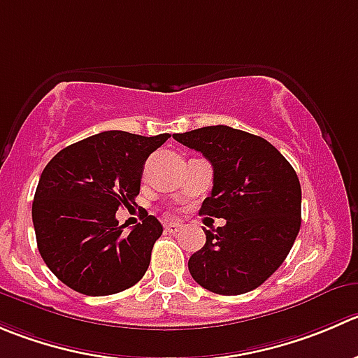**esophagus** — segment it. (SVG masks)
<instances>
[{"label": "esophagus", "instance_id": "34e87169", "mask_svg": "<svg viewBox=\"0 0 358 358\" xmlns=\"http://www.w3.org/2000/svg\"><path fill=\"white\" fill-rule=\"evenodd\" d=\"M164 231L169 234H176V232L182 231V224L180 222H164Z\"/></svg>", "mask_w": 358, "mask_h": 358}]
</instances>
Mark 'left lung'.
I'll return each instance as SVG.
<instances>
[{
  "label": "left lung",
  "instance_id": "obj_1",
  "mask_svg": "<svg viewBox=\"0 0 358 358\" xmlns=\"http://www.w3.org/2000/svg\"><path fill=\"white\" fill-rule=\"evenodd\" d=\"M213 166L211 196L199 213L224 218L189 259L203 289L239 296L262 285L282 266L301 229V183L269 141L229 126L173 134Z\"/></svg>",
  "mask_w": 358,
  "mask_h": 358
}]
</instances>
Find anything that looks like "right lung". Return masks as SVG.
I'll return each mask as SVG.
<instances>
[{
	"label": "right lung",
	"mask_w": 358,
	"mask_h": 358,
	"mask_svg": "<svg viewBox=\"0 0 358 358\" xmlns=\"http://www.w3.org/2000/svg\"><path fill=\"white\" fill-rule=\"evenodd\" d=\"M168 138L105 131L62 148L45 166L33 225L41 259L69 289L110 296L143 278L161 222L147 213L127 234L115 213L134 204L145 161Z\"/></svg>",
	"instance_id": "add662e5"
}]
</instances>
